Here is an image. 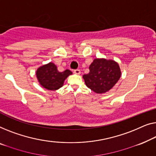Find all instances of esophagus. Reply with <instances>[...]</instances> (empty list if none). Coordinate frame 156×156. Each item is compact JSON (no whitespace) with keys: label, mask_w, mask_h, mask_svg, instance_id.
Masks as SVG:
<instances>
[{"label":"esophagus","mask_w":156,"mask_h":156,"mask_svg":"<svg viewBox=\"0 0 156 156\" xmlns=\"http://www.w3.org/2000/svg\"><path fill=\"white\" fill-rule=\"evenodd\" d=\"M73 73L75 74H77V75H79L80 73V71L79 69H75L73 71Z\"/></svg>","instance_id":"34e87169"}]
</instances>
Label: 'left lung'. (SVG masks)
<instances>
[{
  "mask_svg": "<svg viewBox=\"0 0 156 156\" xmlns=\"http://www.w3.org/2000/svg\"><path fill=\"white\" fill-rule=\"evenodd\" d=\"M89 69V73L83 78L87 87L98 94L109 91L121 77L119 66L113 60L95 58Z\"/></svg>",
  "mask_w": 156,
  "mask_h": 156,
  "instance_id": "1",
  "label": "left lung"
}]
</instances>
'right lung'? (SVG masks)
<instances>
[{
  "instance_id": "obj_1",
  "label": "right lung",
  "mask_w": 156,
  "mask_h": 156,
  "mask_svg": "<svg viewBox=\"0 0 156 156\" xmlns=\"http://www.w3.org/2000/svg\"><path fill=\"white\" fill-rule=\"evenodd\" d=\"M71 74L72 72L68 69L59 72L56 66L51 62L38 68L36 72L39 83L49 90H56L62 87L66 78Z\"/></svg>"
}]
</instances>
